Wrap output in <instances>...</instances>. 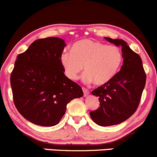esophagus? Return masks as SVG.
Instances as JSON below:
<instances>
[{"mask_svg": "<svg viewBox=\"0 0 157 157\" xmlns=\"http://www.w3.org/2000/svg\"><path fill=\"white\" fill-rule=\"evenodd\" d=\"M82 90H83V92H84V96L85 97H86V96H88V94H89V90H88V89H87V88H84V87H82Z\"/></svg>", "mask_w": 157, "mask_h": 157, "instance_id": "34e87169", "label": "esophagus"}]
</instances>
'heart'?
<instances>
[{
  "label": "heart",
  "mask_w": 157,
  "mask_h": 157,
  "mask_svg": "<svg viewBox=\"0 0 157 157\" xmlns=\"http://www.w3.org/2000/svg\"><path fill=\"white\" fill-rule=\"evenodd\" d=\"M123 56L119 48L90 39L79 40L73 44L71 52H63L60 63L67 78H78L85 66L83 80L96 85L108 83L117 73Z\"/></svg>",
  "instance_id": "heart-1"
}]
</instances>
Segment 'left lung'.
I'll return each instance as SVG.
<instances>
[{
  "label": "left lung",
  "instance_id": "1",
  "mask_svg": "<svg viewBox=\"0 0 157 157\" xmlns=\"http://www.w3.org/2000/svg\"><path fill=\"white\" fill-rule=\"evenodd\" d=\"M122 47L123 65L108 83L91 92L98 97L100 107L90 112L92 120L101 126L118 125L132 116L138 109L146 84V73L141 58L122 39L105 38Z\"/></svg>",
  "mask_w": 157,
  "mask_h": 157
}]
</instances>
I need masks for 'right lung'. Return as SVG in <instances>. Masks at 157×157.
Instances as JSON below:
<instances>
[{
	"label": "right lung",
	"instance_id": "right-lung-1",
	"mask_svg": "<svg viewBox=\"0 0 157 157\" xmlns=\"http://www.w3.org/2000/svg\"><path fill=\"white\" fill-rule=\"evenodd\" d=\"M66 43L56 37L36 40L19 54L11 72L16 108L25 119L41 126L57 125L82 88L64 75L60 56Z\"/></svg>",
	"mask_w": 157,
	"mask_h": 157
}]
</instances>
